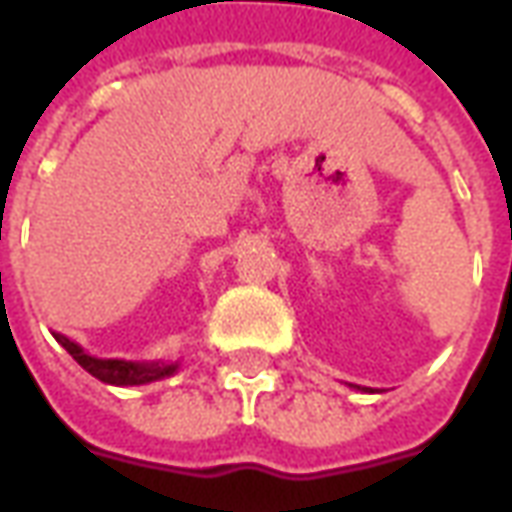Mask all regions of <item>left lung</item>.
<instances>
[{
    "instance_id": "1",
    "label": "left lung",
    "mask_w": 512,
    "mask_h": 512,
    "mask_svg": "<svg viewBox=\"0 0 512 512\" xmlns=\"http://www.w3.org/2000/svg\"><path fill=\"white\" fill-rule=\"evenodd\" d=\"M367 392H373V389H367Z\"/></svg>"
}]
</instances>
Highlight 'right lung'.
I'll return each instance as SVG.
<instances>
[{"mask_svg":"<svg viewBox=\"0 0 512 512\" xmlns=\"http://www.w3.org/2000/svg\"><path fill=\"white\" fill-rule=\"evenodd\" d=\"M54 340L68 351V354L79 362V365L95 376L98 381L112 386H142L153 384V381H161V378H169L178 373L180 362H128V359H98V356L87 354L82 345L68 340L65 334H54Z\"/></svg>","mask_w":512,"mask_h":512,"instance_id":"add662e5","label":"right lung"}]
</instances>
